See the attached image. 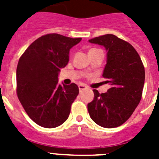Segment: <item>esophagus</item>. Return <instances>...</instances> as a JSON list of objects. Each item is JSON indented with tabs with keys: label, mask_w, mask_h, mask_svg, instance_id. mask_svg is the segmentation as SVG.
Wrapping results in <instances>:
<instances>
[{
	"label": "esophagus",
	"mask_w": 159,
	"mask_h": 159,
	"mask_svg": "<svg viewBox=\"0 0 159 159\" xmlns=\"http://www.w3.org/2000/svg\"><path fill=\"white\" fill-rule=\"evenodd\" d=\"M78 88H79V91L80 92H82V91H84L87 89V87L83 84H80L78 85Z\"/></svg>",
	"instance_id": "obj_1"
}]
</instances>
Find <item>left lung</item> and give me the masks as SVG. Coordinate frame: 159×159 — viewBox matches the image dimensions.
<instances>
[{
    "mask_svg": "<svg viewBox=\"0 0 159 159\" xmlns=\"http://www.w3.org/2000/svg\"><path fill=\"white\" fill-rule=\"evenodd\" d=\"M103 46L107 63L102 77L111 88L105 93L94 89V98L88 104L91 118L102 128H117L131 117L140 102L145 71L139 53L128 42L112 34L89 40Z\"/></svg>",
    "mask_w": 159,
    "mask_h": 159,
    "instance_id": "left-lung-1",
    "label": "left lung"
}]
</instances>
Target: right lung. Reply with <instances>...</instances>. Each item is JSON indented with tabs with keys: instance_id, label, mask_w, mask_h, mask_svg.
Instances as JSON below:
<instances>
[{
	"instance_id": "add662e5",
	"label": "right lung",
	"mask_w": 159,
	"mask_h": 159,
	"mask_svg": "<svg viewBox=\"0 0 159 159\" xmlns=\"http://www.w3.org/2000/svg\"><path fill=\"white\" fill-rule=\"evenodd\" d=\"M81 41L47 34L32 42L18 61V98L30 118L41 127L57 128L68 118L79 88L75 83L59 84L58 75L68 63L70 49Z\"/></svg>"
}]
</instances>
